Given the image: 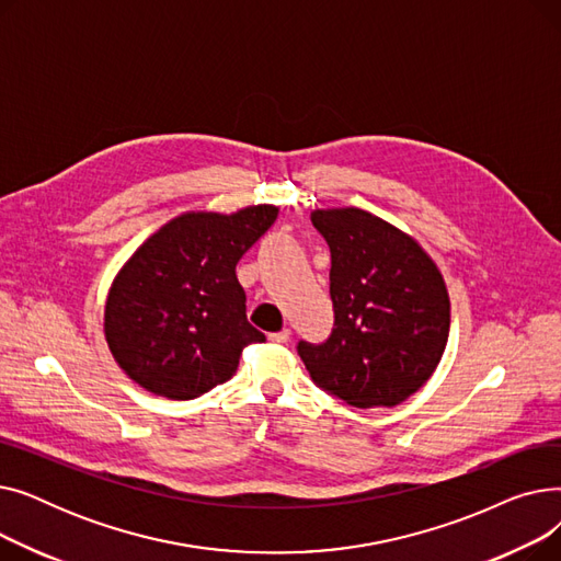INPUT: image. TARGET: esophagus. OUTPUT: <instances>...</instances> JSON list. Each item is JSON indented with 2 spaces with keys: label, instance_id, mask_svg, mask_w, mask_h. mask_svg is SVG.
I'll use <instances>...</instances> for the list:
<instances>
[{
  "label": "esophagus",
  "instance_id": "obj_1",
  "mask_svg": "<svg viewBox=\"0 0 561 561\" xmlns=\"http://www.w3.org/2000/svg\"><path fill=\"white\" fill-rule=\"evenodd\" d=\"M268 339L273 341V343H286L288 339H290V330H282V332H273V334H268Z\"/></svg>",
  "mask_w": 561,
  "mask_h": 561
}]
</instances>
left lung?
Masks as SVG:
<instances>
[{"label":"left lung","mask_w":561,"mask_h":561,"mask_svg":"<svg viewBox=\"0 0 561 561\" xmlns=\"http://www.w3.org/2000/svg\"><path fill=\"white\" fill-rule=\"evenodd\" d=\"M332 252L334 330L298 343L311 379L343 402L396 407L436 370L450 332V296L414 236L357 206L311 211Z\"/></svg>","instance_id":"obj_1"}]
</instances>
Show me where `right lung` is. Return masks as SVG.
Returning a JSON list of instances; mask_svg holds the SVG:
<instances>
[{"label": "right lung", "instance_id": "obj_1", "mask_svg": "<svg viewBox=\"0 0 561 561\" xmlns=\"http://www.w3.org/2000/svg\"><path fill=\"white\" fill-rule=\"evenodd\" d=\"M277 214L273 204L229 216L186 211L117 271L104 305V336L138 387L168 400H193L236 373L245 345L265 341L248 322L236 263Z\"/></svg>", "mask_w": 561, "mask_h": 561}]
</instances>
